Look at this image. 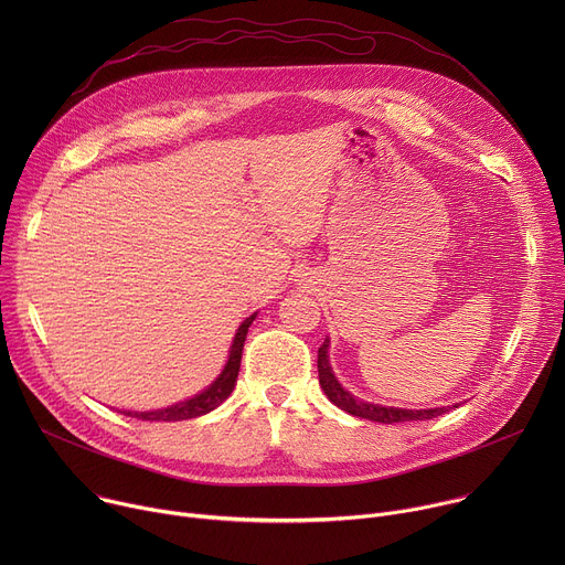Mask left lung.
<instances>
[{"label": "left lung", "mask_w": 565, "mask_h": 565, "mask_svg": "<svg viewBox=\"0 0 565 565\" xmlns=\"http://www.w3.org/2000/svg\"><path fill=\"white\" fill-rule=\"evenodd\" d=\"M329 340H324V344L319 347L317 351V371H319V384L324 388V393L329 395V399L333 402L335 407L344 409L351 416L358 418H366L373 423H382V425H393V423H412V420H429V418H438L445 412H449L447 407H438V409H420V412H412V409H395V407H382V405H369V402H362L358 397H353L349 391H344L340 386V382L335 380L331 364H329Z\"/></svg>", "instance_id": "left-lung-1"}]
</instances>
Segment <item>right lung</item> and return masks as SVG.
Masks as SVG:
<instances>
[{
  "label": "right lung",
  "mask_w": 565,
  "mask_h": 565,
  "mask_svg": "<svg viewBox=\"0 0 565 565\" xmlns=\"http://www.w3.org/2000/svg\"><path fill=\"white\" fill-rule=\"evenodd\" d=\"M253 319H255V315H250L244 321V324L238 327V331L234 335V342H232V349H230V360H227L223 373L216 377V382L210 388H205L203 393L181 402V405L168 407V409L140 412V414L138 412H122V414L131 416V418H138V420H149V423H177V420H190V418H196V416H203V414H210L212 409H216L234 388L238 366H241V353H244V342H246V335H248Z\"/></svg>",
  "instance_id": "right-lung-1"
}]
</instances>
